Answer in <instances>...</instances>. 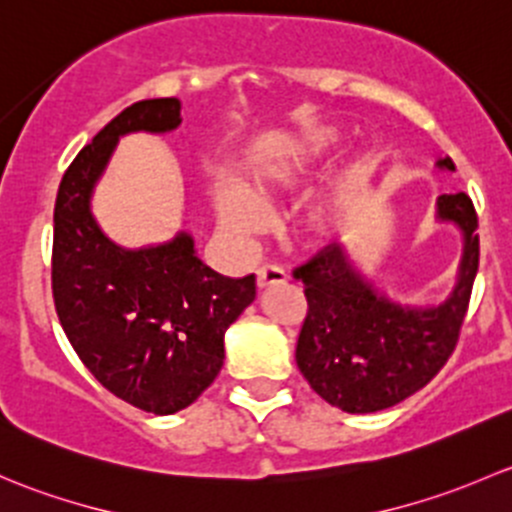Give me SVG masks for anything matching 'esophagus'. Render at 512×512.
Returning <instances> with one entry per match:
<instances>
[{
    "label": "esophagus",
    "mask_w": 512,
    "mask_h": 512,
    "mask_svg": "<svg viewBox=\"0 0 512 512\" xmlns=\"http://www.w3.org/2000/svg\"><path fill=\"white\" fill-rule=\"evenodd\" d=\"M286 271L276 263H268V266H261L256 271V283L258 288H268V286H278V283H286Z\"/></svg>",
    "instance_id": "1"
}]
</instances>
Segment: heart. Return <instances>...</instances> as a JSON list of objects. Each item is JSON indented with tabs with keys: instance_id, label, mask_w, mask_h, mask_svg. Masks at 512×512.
<instances>
[{
	"instance_id": "b5f03b06",
	"label": "heart",
	"mask_w": 512,
	"mask_h": 512,
	"mask_svg": "<svg viewBox=\"0 0 512 512\" xmlns=\"http://www.w3.org/2000/svg\"><path fill=\"white\" fill-rule=\"evenodd\" d=\"M335 147L337 138L333 133L310 135L303 142V147L295 150L293 155L276 160L266 170L258 172L254 177V184H251L256 202H251V199H246L239 192H221L217 202H214L219 224L234 236H249L261 231L263 224H266L263 209H273L283 199L303 194L315 179H320V175H323L328 162L333 160ZM370 172L372 160L367 155L355 157L345 167L335 192L328 199H323L310 212L308 221H305V231L313 239H325V236H330L340 226L342 207H345L347 197L355 194L370 179Z\"/></svg>"
}]
</instances>
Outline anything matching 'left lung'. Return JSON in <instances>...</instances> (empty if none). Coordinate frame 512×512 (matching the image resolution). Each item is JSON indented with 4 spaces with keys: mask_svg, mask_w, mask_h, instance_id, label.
I'll list each match as a JSON object with an SVG mask.
<instances>
[{
    "mask_svg": "<svg viewBox=\"0 0 512 512\" xmlns=\"http://www.w3.org/2000/svg\"><path fill=\"white\" fill-rule=\"evenodd\" d=\"M439 167L456 170L451 157ZM439 219L463 231L458 281L444 303L402 308L352 268L340 246H325L293 271L308 313L295 362L310 387L347 414L394 407L439 374L456 350L476 281L478 217L468 194H441Z\"/></svg>",
    "mask_w": 512,
    "mask_h": 512,
    "instance_id": "left-lung-1",
    "label": "left lung"
}]
</instances>
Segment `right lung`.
Listing matches in <instances>:
<instances>
[{
  "mask_svg": "<svg viewBox=\"0 0 512 512\" xmlns=\"http://www.w3.org/2000/svg\"><path fill=\"white\" fill-rule=\"evenodd\" d=\"M179 123L177 98L138 100L78 152L56 197L51 254L56 315L76 355L110 394L162 416L189 407L217 379L226 328L256 298L254 273L219 276L184 231L170 244L128 251L93 219V187L120 135Z\"/></svg>",
  "mask_w": 512,
  "mask_h": 512,
  "instance_id": "right-lung-1",
  "label": "right lung"
}]
</instances>
